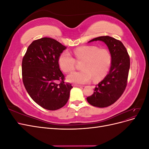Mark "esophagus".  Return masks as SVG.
Returning <instances> with one entry per match:
<instances>
[{
	"mask_svg": "<svg viewBox=\"0 0 149 149\" xmlns=\"http://www.w3.org/2000/svg\"><path fill=\"white\" fill-rule=\"evenodd\" d=\"M73 86H74V87H81V86H83L79 85V84H73Z\"/></svg>",
	"mask_w": 149,
	"mask_h": 149,
	"instance_id": "obj_1",
	"label": "esophagus"
}]
</instances>
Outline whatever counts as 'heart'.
<instances>
[{"mask_svg":"<svg viewBox=\"0 0 149 149\" xmlns=\"http://www.w3.org/2000/svg\"><path fill=\"white\" fill-rule=\"evenodd\" d=\"M73 55L78 61L83 63L80 71L70 74L67 79L71 83L85 84L101 79L107 74L111 64V55L105 48L96 46H83L73 50ZM58 65L62 71L69 73L73 71L76 61L69 52H63L58 58Z\"/></svg>","mask_w":149,"mask_h":149,"instance_id":"1","label":"heart"}]
</instances>
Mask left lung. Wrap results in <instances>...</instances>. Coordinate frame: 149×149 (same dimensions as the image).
<instances>
[{
  "label": "left lung",
  "mask_w": 149,
  "mask_h": 149,
  "mask_svg": "<svg viewBox=\"0 0 149 149\" xmlns=\"http://www.w3.org/2000/svg\"><path fill=\"white\" fill-rule=\"evenodd\" d=\"M94 41H101L106 45L111 55V65L109 73L96 86L94 93L86 100L93 106L106 107L114 104L124 91L130 68V58L123 43L118 40L102 36L88 43Z\"/></svg>",
  "instance_id": "8db88e82"
}]
</instances>
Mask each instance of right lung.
Segmentation results:
<instances>
[{
    "label": "right lung",
    "mask_w": 149,
    "mask_h": 149,
    "mask_svg": "<svg viewBox=\"0 0 149 149\" xmlns=\"http://www.w3.org/2000/svg\"><path fill=\"white\" fill-rule=\"evenodd\" d=\"M66 48L60 42L45 37L35 40L22 60V79L31 98L49 111L59 109L68 101L70 83H65L58 58ZM60 80V84H58Z\"/></svg>",
    "instance_id": "right-lung-1"
}]
</instances>
